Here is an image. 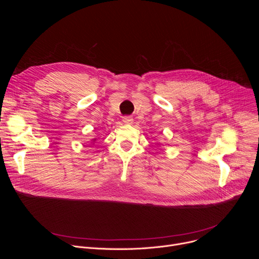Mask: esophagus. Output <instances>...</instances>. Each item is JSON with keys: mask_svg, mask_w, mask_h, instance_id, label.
I'll list each match as a JSON object with an SVG mask.
<instances>
[{"mask_svg": "<svg viewBox=\"0 0 259 259\" xmlns=\"http://www.w3.org/2000/svg\"><path fill=\"white\" fill-rule=\"evenodd\" d=\"M123 122L127 125H131V124H133V118L130 116H125V117H123Z\"/></svg>", "mask_w": 259, "mask_h": 259, "instance_id": "obj_1", "label": "esophagus"}]
</instances>
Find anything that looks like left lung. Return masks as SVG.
<instances>
[{"label":"left lung","mask_w":259,"mask_h":259,"mask_svg":"<svg viewBox=\"0 0 259 259\" xmlns=\"http://www.w3.org/2000/svg\"><path fill=\"white\" fill-rule=\"evenodd\" d=\"M158 145H159V143H158Z\"/></svg>","instance_id":"obj_1"}]
</instances>
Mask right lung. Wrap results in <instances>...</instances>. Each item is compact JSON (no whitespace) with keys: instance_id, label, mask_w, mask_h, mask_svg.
<instances>
[{"instance_id":"add662e5","label":"right lung","mask_w":259,"mask_h":259,"mask_svg":"<svg viewBox=\"0 0 259 259\" xmlns=\"http://www.w3.org/2000/svg\"><path fill=\"white\" fill-rule=\"evenodd\" d=\"M95 141H96V139H95V138H94V139H92V140H91V143H94V142H95Z\"/></svg>"}]
</instances>
